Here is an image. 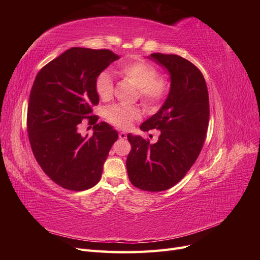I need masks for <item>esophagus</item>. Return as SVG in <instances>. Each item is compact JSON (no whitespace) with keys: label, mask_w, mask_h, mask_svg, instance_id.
Masks as SVG:
<instances>
[{"label":"esophagus","mask_w":260,"mask_h":260,"mask_svg":"<svg viewBox=\"0 0 260 260\" xmlns=\"http://www.w3.org/2000/svg\"><path fill=\"white\" fill-rule=\"evenodd\" d=\"M119 138H120V139H127V133L123 132V131L119 132Z\"/></svg>","instance_id":"1"}]
</instances>
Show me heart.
Instances as JSON below:
<instances>
[{"label": "heart", "mask_w": 260, "mask_h": 260, "mask_svg": "<svg viewBox=\"0 0 260 260\" xmlns=\"http://www.w3.org/2000/svg\"><path fill=\"white\" fill-rule=\"evenodd\" d=\"M117 73L137 86L139 99L147 107H154L158 104L167 92V81L164 78L156 77L155 67L144 60L124 61L118 66ZM95 90L101 100L107 101L112 98L114 84L111 72L104 70L98 76ZM105 117L113 124L127 128L140 117V111L132 106L113 105L105 111Z\"/></svg>", "instance_id": "b5f03b06"}]
</instances>
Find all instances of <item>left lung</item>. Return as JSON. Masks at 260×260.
I'll return each instance as SVG.
<instances>
[{"label": "left lung", "mask_w": 260, "mask_h": 260, "mask_svg": "<svg viewBox=\"0 0 260 260\" xmlns=\"http://www.w3.org/2000/svg\"><path fill=\"white\" fill-rule=\"evenodd\" d=\"M147 58L167 70L170 90L156 114L140 129L160 130L156 143L128 135L131 152L127 171L131 183L149 192L168 190L182 179L202 151L209 122V98L200 69L174 54L153 53Z\"/></svg>", "instance_id": "obj_1"}]
</instances>
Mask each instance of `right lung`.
Listing matches in <instances>:
<instances>
[{
    "label": "right lung",
    "instance_id": "add662e5",
    "mask_svg": "<svg viewBox=\"0 0 260 260\" xmlns=\"http://www.w3.org/2000/svg\"><path fill=\"white\" fill-rule=\"evenodd\" d=\"M117 59L109 50L72 48L36 77L28 104L29 142L42 170L67 190L84 191L99 182L118 139L111 124L96 123L91 115L100 102L96 78ZM85 117L94 124L90 138L77 132Z\"/></svg>",
    "mask_w": 260,
    "mask_h": 260
}]
</instances>
